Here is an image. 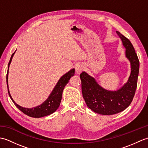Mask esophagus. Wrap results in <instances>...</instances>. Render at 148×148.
Masks as SVG:
<instances>
[{"instance_id": "1", "label": "esophagus", "mask_w": 148, "mask_h": 148, "mask_svg": "<svg viewBox=\"0 0 148 148\" xmlns=\"http://www.w3.org/2000/svg\"><path fill=\"white\" fill-rule=\"evenodd\" d=\"M83 65L82 64H78L76 67V71L77 74H80L82 71L83 70Z\"/></svg>"}]
</instances>
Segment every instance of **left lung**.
Masks as SVG:
<instances>
[{
    "label": "left lung",
    "mask_w": 148,
    "mask_h": 148,
    "mask_svg": "<svg viewBox=\"0 0 148 148\" xmlns=\"http://www.w3.org/2000/svg\"><path fill=\"white\" fill-rule=\"evenodd\" d=\"M126 49L125 55L131 64V73L127 82L117 91L103 89L86 72L80 74L83 99L87 106L100 114L112 115L120 112L130 106L136 93L139 71V60L132 44L116 31Z\"/></svg>",
    "instance_id": "1"
}]
</instances>
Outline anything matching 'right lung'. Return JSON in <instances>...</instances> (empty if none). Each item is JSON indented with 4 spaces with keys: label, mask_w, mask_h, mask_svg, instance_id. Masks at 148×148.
Here are the masks:
<instances>
[{
    "label": "right lung",
    "mask_w": 148,
    "mask_h": 148,
    "mask_svg": "<svg viewBox=\"0 0 148 148\" xmlns=\"http://www.w3.org/2000/svg\"><path fill=\"white\" fill-rule=\"evenodd\" d=\"M14 53L15 51L12 54L10 60L9 62L7 76H6V82H7L8 93L11 99L12 100V101L14 102V105L16 106L21 112H23L24 114H25L27 116H30V117L41 118V117H44V116L52 114V113H53L55 111H56V109L58 108L60 104L63 90H64V88L66 84L68 83L70 78L74 75L75 69H71V71H69L68 72H67V73L65 74L64 76H62L61 77L59 81H58L57 84H56L54 89L53 90L52 92L48 97V99L45 100L42 104H40V106L35 107V108H23V107L18 105L17 103L14 101L13 99H12L8 88V79L9 67V65L11 64L12 56H13Z\"/></svg>",
    "instance_id": "obj_1"
}]
</instances>
